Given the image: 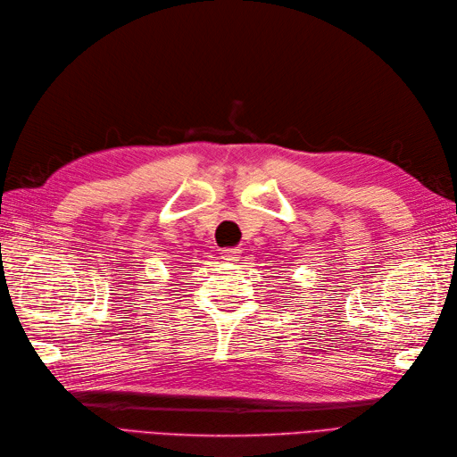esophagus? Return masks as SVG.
<instances>
[{
  "label": "esophagus",
  "instance_id": "34e87169",
  "mask_svg": "<svg viewBox=\"0 0 457 457\" xmlns=\"http://www.w3.org/2000/svg\"><path fill=\"white\" fill-rule=\"evenodd\" d=\"M239 257H241L239 249H221V259L228 261V263H236Z\"/></svg>",
  "mask_w": 457,
  "mask_h": 457
}]
</instances>
